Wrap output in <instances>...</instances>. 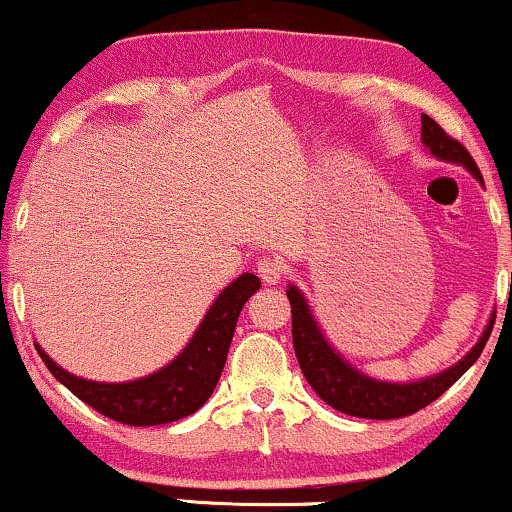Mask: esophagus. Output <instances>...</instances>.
I'll list each match as a JSON object with an SVG mask.
<instances>
[{
	"label": "esophagus",
	"mask_w": 512,
	"mask_h": 512,
	"mask_svg": "<svg viewBox=\"0 0 512 512\" xmlns=\"http://www.w3.org/2000/svg\"><path fill=\"white\" fill-rule=\"evenodd\" d=\"M257 274H260L265 284H277L284 277V265L279 260H274V257H262L257 262Z\"/></svg>",
	"instance_id": "1"
}]
</instances>
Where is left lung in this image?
Instances as JSON below:
<instances>
[{"label": "left lung", "instance_id": "obj_1", "mask_svg": "<svg viewBox=\"0 0 512 512\" xmlns=\"http://www.w3.org/2000/svg\"><path fill=\"white\" fill-rule=\"evenodd\" d=\"M420 123H423L420 140H423V145L432 155L445 162H454V165H464L479 182H484L474 157L469 155V150L459 140L447 136L440 128V123L432 121L430 116H420ZM286 296H289L291 303L294 352L308 384L335 411L369 420L406 418V415H413L420 408L430 406L435 398H440L479 359L486 347L488 335L493 330V320H496H488L479 342L466 352L464 359H459L457 364H452L445 372L428 376V379L408 381V384H391V381H379L359 372V369L352 367L347 359H342L335 352V347L325 340L323 330H320L316 318H313L308 301L303 299V294L294 284L286 289Z\"/></svg>", "mask_w": 512, "mask_h": 512}]
</instances>
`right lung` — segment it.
<instances>
[{"label":"right lung","mask_w":512,"mask_h":512,"mask_svg":"<svg viewBox=\"0 0 512 512\" xmlns=\"http://www.w3.org/2000/svg\"><path fill=\"white\" fill-rule=\"evenodd\" d=\"M260 284V277L250 272L230 282L213 301L187 347L170 364L143 379L123 381V384L80 379L58 367L41 350V345H36V350L60 384L106 418L136 428L174 423L199 411L209 401L221 379L240 311L245 301L260 289Z\"/></svg>","instance_id":"add662e5"}]
</instances>
